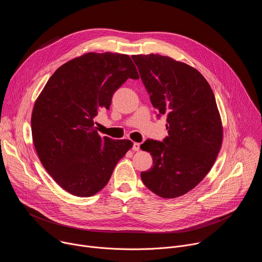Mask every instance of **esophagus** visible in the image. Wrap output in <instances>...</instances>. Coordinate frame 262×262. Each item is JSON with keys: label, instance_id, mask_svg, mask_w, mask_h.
<instances>
[{"label": "esophagus", "instance_id": "esophagus-1", "mask_svg": "<svg viewBox=\"0 0 262 262\" xmlns=\"http://www.w3.org/2000/svg\"><path fill=\"white\" fill-rule=\"evenodd\" d=\"M133 150H134V151H139V150H140V143H137V142L134 143V145H133Z\"/></svg>", "mask_w": 262, "mask_h": 262}]
</instances>
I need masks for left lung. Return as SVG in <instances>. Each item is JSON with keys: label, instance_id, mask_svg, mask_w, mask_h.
Listing matches in <instances>:
<instances>
[{"label": "left lung", "instance_id": "obj_1", "mask_svg": "<svg viewBox=\"0 0 262 262\" xmlns=\"http://www.w3.org/2000/svg\"><path fill=\"white\" fill-rule=\"evenodd\" d=\"M158 117L167 116L168 136L146 140L154 166L141 173L143 183L162 198L193 190L210 171L223 140L213 92L194 67L158 54L132 56Z\"/></svg>", "mask_w": 262, "mask_h": 262}]
</instances>
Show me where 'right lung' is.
<instances>
[{
  "mask_svg": "<svg viewBox=\"0 0 262 262\" xmlns=\"http://www.w3.org/2000/svg\"><path fill=\"white\" fill-rule=\"evenodd\" d=\"M139 74L127 55L88 53L60 66L35 101L31 125L36 152L53 179L68 193L90 197L103 189L129 140L100 137L94 118Z\"/></svg>",
  "mask_w": 262,
  "mask_h": 262,
  "instance_id": "right-lung-1",
  "label": "right lung"
}]
</instances>
